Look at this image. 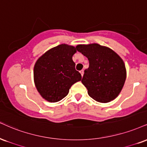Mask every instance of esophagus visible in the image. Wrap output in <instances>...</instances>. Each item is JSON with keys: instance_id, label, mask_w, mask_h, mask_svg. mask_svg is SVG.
<instances>
[{"instance_id": "obj_1", "label": "esophagus", "mask_w": 147, "mask_h": 147, "mask_svg": "<svg viewBox=\"0 0 147 147\" xmlns=\"http://www.w3.org/2000/svg\"><path fill=\"white\" fill-rule=\"evenodd\" d=\"M80 73H81V76H82V77H83V75H84V70H81V71H80Z\"/></svg>"}]
</instances>
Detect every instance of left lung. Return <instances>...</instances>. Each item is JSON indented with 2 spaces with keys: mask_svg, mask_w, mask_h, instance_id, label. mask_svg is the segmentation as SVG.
Masks as SVG:
<instances>
[{
  "mask_svg": "<svg viewBox=\"0 0 147 147\" xmlns=\"http://www.w3.org/2000/svg\"><path fill=\"white\" fill-rule=\"evenodd\" d=\"M77 51L89 60L81 82L89 96L100 102H108L119 95L127 77L123 60L109 48L98 44L79 45Z\"/></svg>",
  "mask_w": 147,
  "mask_h": 147,
  "instance_id": "left-lung-1",
  "label": "left lung"
}]
</instances>
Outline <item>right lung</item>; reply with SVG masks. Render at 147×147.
<instances>
[{"label":"right lung","mask_w":147,"mask_h":147,"mask_svg":"<svg viewBox=\"0 0 147 147\" xmlns=\"http://www.w3.org/2000/svg\"><path fill=\"white\" fill-rule=\"evenodd\" d=\"M77 53L73 46L62 44L49 49L38 58L33 69L37 90L47 101L55 102L68 95L69 90L81 75L75 70L72 56Z\"/></svg>","instance_id":"1"}]
</instances>
